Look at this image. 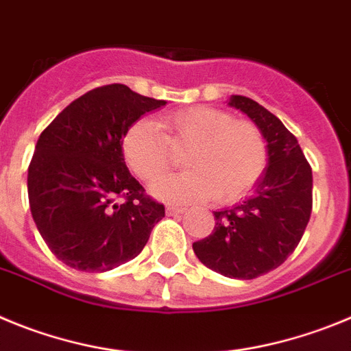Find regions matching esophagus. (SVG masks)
<instances>
[{
    "label": "esophagus",
    "instance_id": "34e87169",
    "mask_svg": "<svg viewBox=\"0 0 351 351\" xmlns=\"http://www.w3.org/2000/svg\"><path fill=\"white\" fill-rule=\"evenodd\" d=\"M166 213H168V215H182V213H185V208L175 206V204H168V206H166Z\"/></svg>",
    "mask_w": 351,
    "mask_h": 351
}]
</instances>
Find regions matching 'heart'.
<instances>
[{"label":"heart","mask_w":351,"mask_h":351,"mask_svg":"<svg viewBox=\"0 0 351 351\" xmlns=\"http://www.w3.org/2000/svg\"><path fill=\"white\" fill-rule=\"evenodd\" d=\"M185 152L189 171L154 183L152 192L169 201H194L213 194L220 203L241 199L267 168V143L257 124L226 110L191 106L140 119L124 132L121 150L138 178L154 182L173 166V148Z\"/></svg>","instance_id":"1"}]
</instances>
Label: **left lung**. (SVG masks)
I'll list each match as a JSON object with an SVG mask.
<instances>
[{
  "instance_id": "left-lung-1",
  "label": "left lung",
  "mask_w": 351,
  "mask_h": 351,
  "mask_svg": "<svg viewBox=\"0 0 351 351\" xmlns=\"http://www.w3.org/2000/svg\"><path fill=\"white\" fill-rule=\"evenodd\" d=\"M267 141V168L252 197L213 211L211 234L192 245L204 266L227 278L254 280L298 248L313 208V173L298 138L276 115L245 96L230 97Z\"/></svg>"
}]
</instances>
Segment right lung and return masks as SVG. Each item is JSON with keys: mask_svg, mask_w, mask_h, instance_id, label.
I'll use <instances>...</instances> for the list:
<instances>
[{"mask_svg": "<svg viewBox=\"0 0 351 351\" xmlns=\"http://www.w3.org/2000/svg\"><path fill=\"white\" fill-rule=\"evenodd\" d=\"M166 101L110 84L69 103L36 141L27 195L43 241L59 261L103 273L136 257L164 204L129 173L121 141L132 122Z\"/></svg>", "mask_w": 351, "mask_h": 351, "instance_id": "right-lung-1", "label": "right lung"}]
</instances>
